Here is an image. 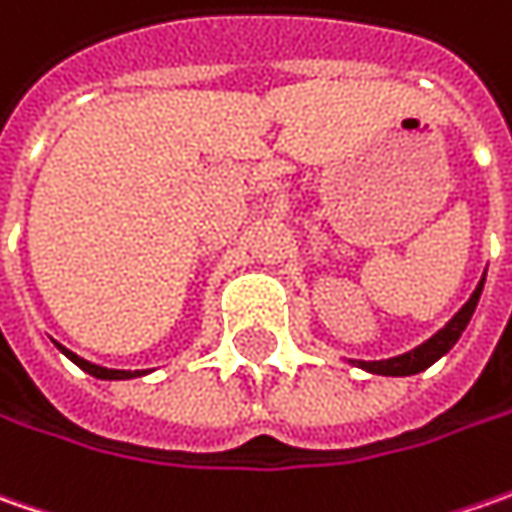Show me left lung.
<instances>
[{
    "label": "left lung",
    "mask_w": 512,
    "mask_h": 512,
    "mask_svg": "<svg viewBox=\"0 0 512 512\" xmlns=\"http://www.w3.org/2000/svg\"><path fill=\"white\" fill-rule=\"evenodd\" d=\"M482 290L484 276L482 282L476 285V290H473V296L464 302L462 310H459L436 336H430V339L419 344V347L407 350L402 356H393V359H382V362H356V359H350V362L356 364V367H362V370H367V373H376V376H413V373H422V370H427L433 362H439L444 353L459 342V336H462L464 327L470 322V316H473V310L479 305Z\"/></svg>",
    "instance_id": "8db88e82"
}]
</instances>
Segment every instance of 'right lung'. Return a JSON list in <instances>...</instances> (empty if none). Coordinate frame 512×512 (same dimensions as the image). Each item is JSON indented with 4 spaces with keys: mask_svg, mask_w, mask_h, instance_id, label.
Masks as SVG:
<instances>
[{
    "mask_svg": "<svg viewBox=\"0 0 512 512\" xmlns=\"http://www.w3.org/2000/svg\"><path fill=\"white\" fill-rule=\"evenodd\" d=\"M65 356H68L70 362L79 364L85 373H90V376H96V379H136V376H145L148 370H108V367H99V364H90L88 359H79L76 353H70L68 347H62V344H56Z\"/></svg>",
    "mask_w": 512,
    "mask_h": 512,
    "instance_id": "right-lung-1",
    "label": "right lung"
}]
</instances>
